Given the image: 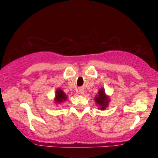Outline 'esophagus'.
Listing matches in <instances>:
<instances>
[{
    "instance_id": "1",
    "label": "esophagus",
    "mask_w": 158,
    "mask_h": 158,
    "mask_svg": "<svg viewBox=\"0 0 158 158\" xmlns=\"http://www.w3.org/2000/svg\"><path fill=\"white\" fill-rule=\"evenodd\" d=\"M79 94H84V90L83 89V88H80V89H79Z\"/></svg>"
}]
</instances>
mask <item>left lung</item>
<instances>
[{
	"label": "left lung",
	"mask_w": 158,
	"mask_h": 158,
	"mask_svg": "<svg viewBox=\"0 0 158 158\" xmlns=\"http://www.w3.org/2000/svg\"><path fill=\"white\" fill-rule=\"evenodd\" d=\"M95 101H96V104L98 105L99 109L101 110L106 109V108L108 106L109 103V98L106 95L103 88H101L98 90V95H96V98H95Z\"/></svg>",
	"instance_id": "8db88e82"
}]
</instances>
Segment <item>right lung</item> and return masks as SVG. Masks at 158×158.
<instances>
[{"instance_id":"add662e5","label":"right lung","mask_w":158,"mask_h":158,"mask_svg":"<svg viewBox=\"0 0 158 158\" xmlns=\"http://www.w3.org/2000/svg\"><path fill=\"white\" fill-rule=\"evenodd\" d=\"M67 98H68V96H66V94L63 92V90H62L60 88H58L56 90V94H55V103H60L63 101H66Z\"/></svg>"}]
</instances>
